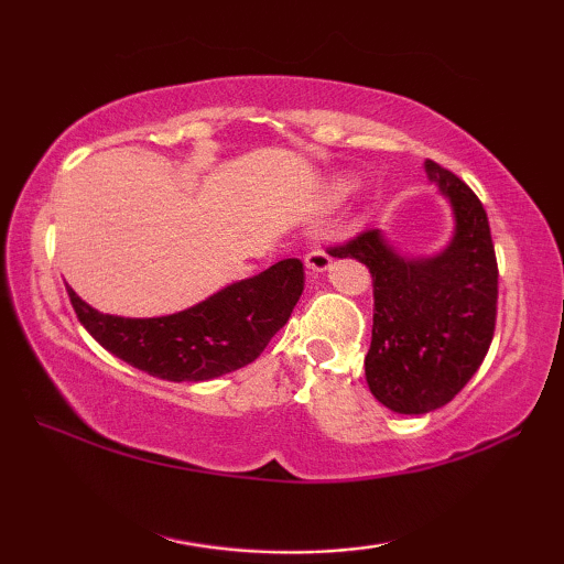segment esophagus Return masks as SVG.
Instances as JSON below:
<instances>
[{
    "label": "esophagus",
    "mask_w": 564,
    "mask_h": 564,
    "mask_svg": "<svg viewBox=\"0 0 564 564\" xmlns=\"http://www.w3.org/2000/svg\"><path fill=\"white\" fill-rule=\"evenodd\" d=\"M333 259L330 256L323 251V248H313V251L305 253V269L311 273H326L330 269Z\"/></svg>",
    "instance_id": "1"
}]
</instances>
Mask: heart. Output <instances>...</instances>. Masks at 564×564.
<instances>
[{
    "mask_svg": "<svg viewBox=\"0 0 564 564\" xmlns=\"http://www.w3.org/2000/svg\"><path fill=\"white\" fill-rule=\"evenodd\" d=\"M336 188H338V191H346V188H348V181H338Z\"/></svg>",
    "mask_w": 564,
    "mask_h": 564,
    "instance_id": "b5f03b06",
    "label": "heart"
}]
</instances>
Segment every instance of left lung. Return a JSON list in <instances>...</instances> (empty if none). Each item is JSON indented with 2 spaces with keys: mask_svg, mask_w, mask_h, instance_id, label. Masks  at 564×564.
<instances>
[{
  "mask_svg": "<svg viewBox=\"0 0 564 564\" xmlns=\"http://www.w3.org/2000/svg\"><path fill=\"white\" fill-rule=\"evenodd\" d=\"M425 174L453 208V238L443 251L400 253L378 228L330 248L373 275L366 380L376 400L400 415L431 413L460 393L488 356L498 313V261L480 198L431 159Z\"/></svg>",
  "mask_w": 564,
  "mask_h": 564,
  "instance_id": "obj_1",
  "label": "left lung"
}]
</instances>
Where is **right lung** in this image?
<instances>
[{
	"instance_id": "right-lung-1",
	"label": "right lung",
	"mask_w": 564,
	"mask_h": 564,
	"mask_svg": "<svg viewBox=\"0 0 564 564\" xmlns=\"http://www.w3.org/2000/svg\"><path fill=\"white\" fill-rule=\"evenodd\" d=\"M76 318L111 356L174 383L221 378L261 356L303 293V263L285 259L186 311L159 318L109 316L66 289Z\"/></svg>"
}]
</instances>
